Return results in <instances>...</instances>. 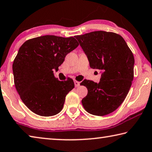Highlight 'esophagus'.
<instances>
[{"label":"esophagus","mask_w":152,"mask_h":152,"mask_svg":"<svg viewBox=\"0 0 152 152\" xmlns=\"http://www.w3.org/2000/svg\"><path fill=\"white\" fill-rule=\"evenodd\" d=\"M74 83H75V87H78L79 86H80V82H79L77 81H74Z\"/></svg>","instance_id":"34e87169"}]
</instances>
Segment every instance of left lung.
Listing matches in <instances>:
<instances>
[{"mask_svg":"<svg viewBox=\"0 0 152 152\" xmlns=\"http://www.w3.org/2000/svg\"><path fill=\"white\" fill-rule=\"evenodd\" d=\"M90 67L102 71L99 83L85 79L88 93L82 99L87 112L103 116L116 110L126 99L134 79V55L123 37L112 32L94 31L75 37Z\"/></svg>","mask_w":152,"mask_h":152,"instance_id":"8db88e82","label":"left lung"}]
</instances>
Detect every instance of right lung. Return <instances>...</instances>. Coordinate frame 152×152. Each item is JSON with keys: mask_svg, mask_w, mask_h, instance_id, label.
<instances>
[{"mask_svg": "<svg viewBox=\"0 0 152 152\" xmlns=\"http://www.w3.org/2000/svg\"><path fill=\"white\" fill-rule=\"evenodd\" d=\"M74 37L45 35L22 45L12 64L16 89L25 105L37 115L53 116L62 110L66 95L74 88L73 79L61 81L58 71L66 55L78 47Z\"/></svg>", "mask_w": 152, "mask_h": 152, "instance_id": "right-lung-1", "label": "right lung"}]
</instances>
